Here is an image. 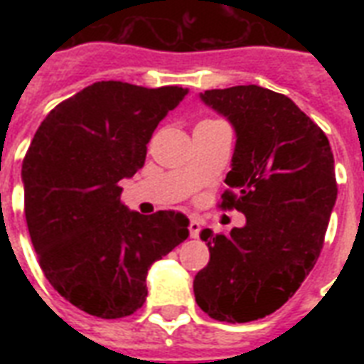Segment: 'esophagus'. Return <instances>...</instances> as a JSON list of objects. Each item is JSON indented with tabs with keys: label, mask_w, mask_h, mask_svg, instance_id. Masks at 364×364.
I'll use <instances>...</instances> for the list:
<instances>
[{
	"label": "esophagus",
	"mask_w": 364,
	"mask_h": 364,
	"mask_svg": "<svg viewBox=\"0 0 364 364\" xmlns=\"http://www.w3.org/2000/svg\"><path fill=\"white\" fill-rule=\"evenodd\" d=\"M200 230H202V223H200V219H191V223H188V232H191V238H198Z\"/></svg>",
	"instance_id": "34e87169"
}]
</instances>
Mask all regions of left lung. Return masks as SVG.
Wrapping results in <instances>:
<instances>
[{
    "instance_id": "1",
    "label": "left lung",
    "mask_w": 364,
    "mask_h": 364,
    "mask_svg": "<svg viewBox=\"0 0 364 364\" xmlns=\"http://www.w3.org/2000/svg\"><path fill=\"white\" fill-rule=\"evenodd\" d=\"M200 98L236 130L219 208L247 223L228 234L202 230L210 262L194 277V296L211 319L255 321L282 308L319 259L338 194L334 156L325 132L283 94L247 85Z\"/></svg>"
}]
</instances>
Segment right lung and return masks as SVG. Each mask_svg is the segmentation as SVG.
Wrapping results in <instances>:
<instances>
[{"label":"right lung","mask_w":364,"mask_h":364,"mask_svg":"<svg viewBox=\"0 0 364 364\" xmlns=\"http://www.w3.org/2000/svg\"><path fill=\"white\" fill-rule=\"evenodd\" d=\"M187 88L100 81L58 104L22 162L24 213L48 283L102 319L132 316L145 277L188 236L176 211L139 215L121 202V179L145 164L154 128Z\"/></svg>","instance_id":"right-lung-1"}]
</instances>
